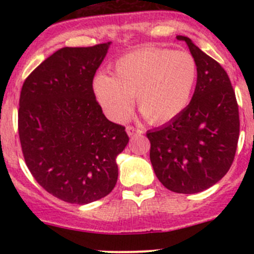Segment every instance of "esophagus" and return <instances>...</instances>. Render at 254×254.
Masks as SVG:
<instances>
[{
	"label": "esophagus",
	"instance_id": "1",
	"mask_svg": "<svg viewBox=\"0 0 254 254\" xmlns=\"http://www.w3.org/2000/svg\"><path fill=\"white\" fill-rule=\"evenodd\" d=\"M127 135H129V136H135V135L142 134V130L136 129V127L129 125V127H127Z\"/></svg>",
	"mask_w": 254,
	"mask_h": 254
}]
</instances>
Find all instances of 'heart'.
I'll list each match as a JSON object with an SVG mask.
<instances>
[{"mask_svg": "<svg viewBox=\"0 0 254 254\" xmlns=\"http://www.w3.org/2000/svg\"><path fill=\"white\" fill-rule=\"evenodd\" d=\"M198 65L188 51L145 48L115 61L113 76L99 75L93 89L113 122H124L135 98L137 111L151 124L171 122L190 103Z\"/></svg>", "mask_w": 254, "mask_h": 254, "instance_id": "1", "label": "heart"}]
</instances>
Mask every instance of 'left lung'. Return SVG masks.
<instances>
[{"mask_svg":"<svg viewBox=\"0 0 254 254\" xmlns=\"http://www.w3.org/2000/svg\"><path fill=\"white\" fill-rule=\"evenodd\" d=\"M198 65L195 91L182 114L160 129L147 131L150 160L158 181L181 194L203 191L231 167L240 135V117L229 75L188 37Z\"/></svg>","mask_w":254,"mask_h":254,"instance_id":"obj_1","label":"left lung"}]
</instances>
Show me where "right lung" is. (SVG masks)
Here are the masks:
<instances>
[{
    "label": "right lung",
    "instance_id": "1",
    "mask_svg": "<svg viewBox=\"0 0 254 254\" xmlns=\"http://www.w3.org/2000/svg\"><path fill=\"white\" fill-rule=\"evenodd\" d=\"M109 45L55 51L20 91L18 132L25 165L48 193L71 204L111 193L115 160L129 142L125 127L107 119L94 96L93 77Z\"/></svg>",
    "mask_w": 254,
    "mask_h": 254
}]
</instances>
